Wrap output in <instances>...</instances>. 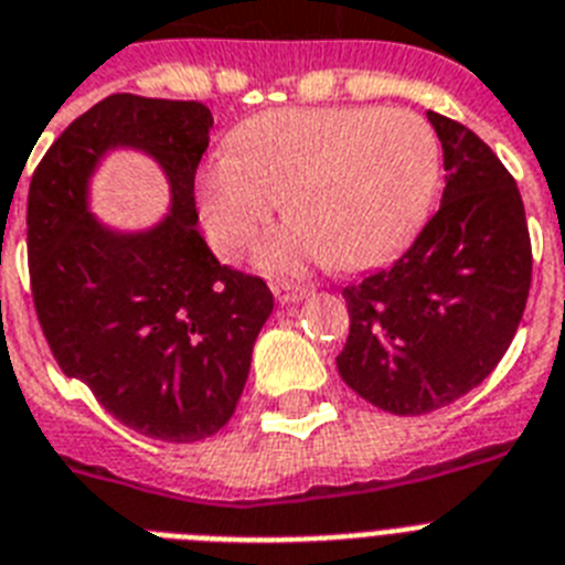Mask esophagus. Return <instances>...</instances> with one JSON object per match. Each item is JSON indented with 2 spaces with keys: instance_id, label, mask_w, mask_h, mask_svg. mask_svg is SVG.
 Here are the masks:
<instances>
[{
  "instance_id": "1",
  "label": "esophagus",
  "mask_w": 565,
  "mask_h": 565,
  "mask_svg": "<svg viewBox=\"0 0 565 565\" xmlns=\"http://www.w3.org/2000/svg\"><path fill=\"white\" fill-rule=\"evenodd\" d=\"M274 294H277L279 302H300L302 297H309V286H302V282H286V279H279V282H274Z\"/></svg>"
}]
</instances>
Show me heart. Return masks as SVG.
I'll return each instance as SVG.
<instances>
[{
  "label": "heart",
  "mask_w": 565,
  "mask_h": 565,
  "mask_svg": "<svg viewBox=\"0 0 565 565\" xmlns=\"http://www.w3.org/2000/svg\"><path fill=\"white\" fill-rule=\"evenodd\" d=\"M441 172L439 135L422 115L377 106L274 109L233 132L204 164L195 202L213 248L248 250L286 199L294 225L259 254L271 271L326 259L355 271L398 250L424 218Z\"/></svg>",
  "instance_id": "b5f03b06"
}]
</instances>
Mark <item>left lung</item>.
<instances>
[{
    "label": "left lung",
    "instance_id": "left-lung-1",
    "mask_svg": "<svg viewBox=\"0 0 565 565\" xmlns=\"http://www.w3.org/2000/svg\"><path fill=\"white\" fill-rule=\"evenodd\" d=\"M427 118L445 152L441 207L393 265L343 288L340 377L395 416H424L482 384L511 347L531 288L514 175L465 124Z\"/></svg>",
    "mask_w": 565,
    "mask_h": 565
}]
</instances>
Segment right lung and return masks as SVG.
I'll return each mask as SVG.
<instances>
[{
  "mask_svg": "<svg viewBox=\"0 0 565 565\" xmlns=\"http://www.w3.org/2000/svg\"><path fill=\"white\" fill-rule=\"evenodd\" d=\"M210 126L199 100L109 95L51 143L28 188V274L51 355L124 427L175 445L231 422L274 311L265 279L218 263L195 227ZM115 142L171 175L173 213L156 232L118 237L85 213L87 172Z\"/></svg>",
  "mask_w": 565,
  "mask_h": 565,
  "instance_id": "add662e5",
  "label": "right lung"
}]
</instances>
